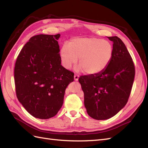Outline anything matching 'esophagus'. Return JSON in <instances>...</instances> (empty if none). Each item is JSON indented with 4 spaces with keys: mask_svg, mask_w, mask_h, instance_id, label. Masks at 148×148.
<instances>
[{
    "mask_svg": "<svg viewBox=\"0 0 148 148\" xmlns=\"http://www.w3.org/2000/svg\"><path fill=\"white\" fill-rule=\"evenodd\" d=\"M79 78V75H75L74 76V79L75 81H78V79Z\"/></svg>",
    "mask_w": 148,
    "mask_h": 148,
    "instance_id": "esophagus-1",
    "label": "esophagus"
}]
</instances>
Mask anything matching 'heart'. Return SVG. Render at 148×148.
Returning <instances> with one entry per match:
<instances>
[{"mask_svg":"<svg viewBox=\"0 0 148 148\" xmlns=\"http://www.w3.org/2000/svg\"><path fill=\"white\" fill-rule=\"evenodd\" d=\"M114 48L110 42L102 39L76 38L71 39L69 45L65 44L60 50L62 64L70 69L79 58V70L87 74L95 75L104 71L112 59Z\"/></svg>","mask_w":148,"mask_h":148,"instance_id":"heart-1","label":"heart"}]
</instances>
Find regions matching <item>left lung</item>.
<instances>
[{"label": "left lung", "instance_id": "obj_1", "mask_svg": "<svg viewBox=\"0 0 148 148\" xmlns=\"http://www.w3.org/2000/svg\"><path fill=\"white\" fill-rule=\"evenodd\" d=\"M108 38L114 42V54L108 66L99 74L78 79L87 113L98 120L112 117L126 105L135 75L133 59L125 44L117 36Z\"/></svg>", "mask_w": 148, "mask_h": 148}]
</instances>
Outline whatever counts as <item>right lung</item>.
I'll list each match as a JSON object with an SVG mask.
<instances>
[{
  "label": "right lung",
  "instance_id": "add662e5",
  "mask_svg": "<svg viewBox=\"0 0 148 148\" xmlns=\"http://www.w3.org/2000/svg\"><path fill=\"white\" fill-rule=\"evenodd\" d=\"M60 34L31 37L21 49L14 69L16 95L33 117H54L64 102L65 89L74 73L61 65Z\"/></svg>",
  "mask_w": 148,
  "mask_h": 148
}]
</instances>
